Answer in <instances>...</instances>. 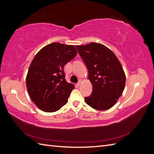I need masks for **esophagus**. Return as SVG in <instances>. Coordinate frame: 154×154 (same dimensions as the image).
I'll list each match as a JSON object with an SVG mask.
<instances>
[{
	"label": "esophagus",
	"instance_id": "1",
	"mask_svg": "<svg viewBox=\"0 0 154 154\" xmlns=\"http://www.w3.org/2000/svg\"><path fill=\"white\" fill-rule=\"evenodd\" d=\"M82 82L80 80V82H79L77 83V85H78V86H80V85H82Z\"/></svg>",
	"mask_w": 154,
	"mask_h": 154
}]
</instances>
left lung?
I'll list each match as a JSON object with an SVG mask.
<instances>
[{"mask_svg":"<svg viewBox=\"0 0 154 154\" xmlns=\"http://www.w3.org/2000/svg\"><path fill=\"white\" fill-rule=\"evenodd\" d=\"M88 69L92 93L85 97L92 108L105 110L112 108L122 96L126 76L115 54L106 46L96 42L76 46Z\"/></svg>","mask_w":154,"mask_h":154,"instance_id":"obj_1","label":"left lung"}]
</instances>
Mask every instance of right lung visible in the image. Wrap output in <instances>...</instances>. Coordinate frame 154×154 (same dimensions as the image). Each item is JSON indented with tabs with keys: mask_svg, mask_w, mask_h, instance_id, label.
I'll return each instance as SVG.
<instances>
[{
	"mask_svg": "<svg viewBox=\"0 0 154 154\" xmlns=\"http://www.w3.org/2000/svg\"><path fill=\"white\" fill-rule=\"evenodd\" d=\"M77 53L73 45L54 42L35 55L27 74L26 87L30 98L40 110L53 112L67 103L74 85L66 81L63 69Z\"/></svg>",
	"mask_w": 154,
	"mask_h": 154,
	"instance_id": "right-lung-1",
	"label": "right lung"
}]
</instances>
